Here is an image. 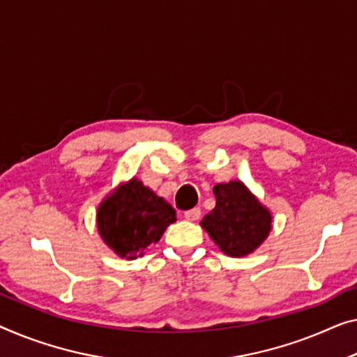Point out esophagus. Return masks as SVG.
<instances>
[{
  "instance_id": "obj_1",
  "label": "esophagus",
  "mask_w": 357,
  "mask_h": 357,
  "mask_svg": "<svg viewBox=\"0 0 357 357\" xmlns=\"http://www.w3.org/2000/svg\"><path fill=\"white\" fill-rule=\"evenodd\" d=\"M184 218L188 221H197L200 218V208H192V210L184 211Z\"/></svg>"
}]
</instances>
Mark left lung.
Listing matches in <instances>:
<instances>
[{
  "label": "left lung",
  "mask_w": 357,
  "mask_h": 357,
  "mask_svg": "<svg viewBox=\"0 0 357 357\" xmlns=\"http://www.w3.org/2000/svg\"><path fill=\"white\" fill-rule=\"evenodd\" d=\"M216 205L200 226L222 253L242 258L253 253L273 229V215L242 181L220 183L213 188Z\"/></svg>",
  "instance_id": "1"
}]
</instances>
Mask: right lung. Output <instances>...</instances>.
I'll return each instance as SVG.
<instances>
[{"mask_svg":"<svg viewBox=\"0 0 357 357\" xmlns=\"http://www.w3.org/2000/svg\"><path fill=\"white\" fill-rule=\"evenodd\" d=\"M174 221L173 206L137 178L112 190L96 213L100 238L116 257L126 259L142 257Z\"/></svg>","mask_w":357,"mask_h":357,"instance_id":"add662e5","label":"right lung"}]
</instances>
